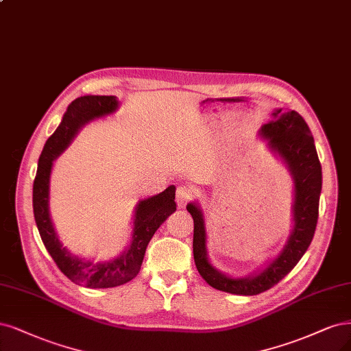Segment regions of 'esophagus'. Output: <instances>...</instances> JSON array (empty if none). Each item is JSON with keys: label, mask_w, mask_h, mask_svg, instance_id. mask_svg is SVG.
Wrapping results in <instances>:
<instances>
[{"label": "esophagus", "mask_w": 351, "mask_h": 351, "mask_svg": "<svg viewBox=\"0 0 351 351\" xmlns=\"http://www.w3.org/2000/svg\"><path fill=\"white\" fill-rule=\"evenodd\" d=\"M193 197V190L189 186H180L176 191V202L180 208H183L184 204Z\"/></svg>", "instance_id": "esophagus-1"}]
</instances>
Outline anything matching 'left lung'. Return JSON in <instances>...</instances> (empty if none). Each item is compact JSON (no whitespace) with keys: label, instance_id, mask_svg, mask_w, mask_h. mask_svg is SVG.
<instances>
[{"label":"left lung","instance_id":"1","mask_svg":"<svg viewBox=\"0 0 351 351\" xmlns=\"http://www.w3.org/2000/svg\"><path fill=\"white\" fill-rule=\"evenodd\" d=\"M273 116L274 120L264 125L261 134L269 139L271 149L285 160L295 180L293 231L280 256L273 260L260 274L251 279H229L209 264L204 248L206 234H204L203 216L196 204L190 203L187 210L195 222L193 256H195L196 267L203 279L217 291L244 296H254L269 291L299 263L315 234L322 171L311 129L305 119L295 110H276Z\"/></svg>","mask_w":351,"mask_h":351}]
</instances>
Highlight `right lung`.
<instances>
[{
  "instance_id": "obj_1",
  "label": "right lung",
  "mask_w": 351,
  "mask_h": 351,
  "mask_svg": "<svg viewBox=\"0 0 351 351\" xmlns=\"http://www.w3.org/2000/svg\"><path fill=\"white\" fill-rule=\"evenodd\" d=\"M117 100L113 95H84L72 101L55 134L46 141L39 158L38 173L33 183V213L43 244L56 263L58 269L74 283L93 287H116L136 277L141 270L145 250L160 225L176 212V187L170 186L162 193L139 202L135 213V228L130 247L113 261L91 264L72 257L59 243L51 222L47 200H49V176L52 161L74 138L80 126L95 117L113 113Z\"/></svg>"
}]
</instances>
